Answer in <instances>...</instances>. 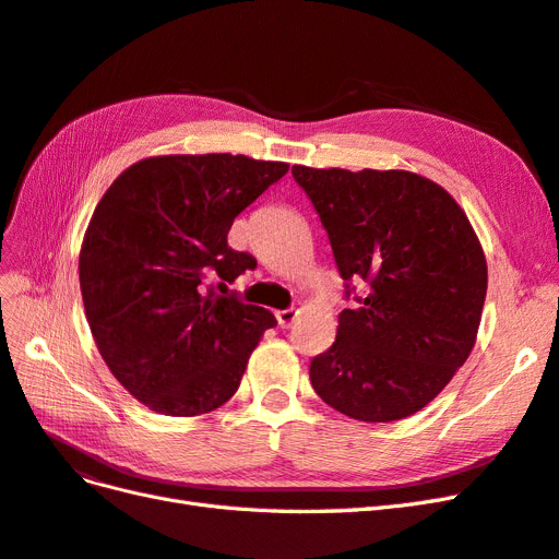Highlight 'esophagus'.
I'll return each mask as SVG.
<instances>
[{
    "mask_svg": "<svg viewBox=\"0 0 559 559\" xmlns=\"http://www.w3.org/2000/svg\"><path fill=\"white\" fill-rule=\"evenodd\" d=\"M298 319V310L296 308H286V310H277V324L282 329H292L294 321Z\"/></svg>",
    "mask_w": 559,
    "mask_h": 559,
    "instance_id": "1",
    "label": "esophagus"
}]
</instances>
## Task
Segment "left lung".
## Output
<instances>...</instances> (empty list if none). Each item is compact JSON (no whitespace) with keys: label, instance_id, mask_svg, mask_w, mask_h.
<instances>
[{"label":"left lung","instance_id":"8db88e82","mask_svg":"<svg viewBox=\"0 0 559 559\" xmlns=\"http://www.w3.org/2000/svg\"><path fill=\"white\" fill-rule=\"evenodd\" d=\"M329 233L345 298L335 343L310 364L331 408L394 421L443 392L476 343L487 263L466 214L441 186L403 170L294 165Z\"/></svg>","mask_w":559,"mask_h":559}]
</instances>
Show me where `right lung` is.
Returning <instances> with one entry per match:
<instances>
[{
	"instance_id": "add662e5",
	"label": "right lung",
	"mask_w": 559,
	"mask_h": 559,
	"mask_svg": "<svg viewBox=\"0 0 559 559\" xmlns=\"http://www.w3.org/2000/svg\"><path fill=\"white\" fill-rule=\"evenodd\" d=\"M289 165L247 156H158L130 165L97 202L79 280L99 354L146 408L193 417L238 392L275 314L218 296L257 267L228 230Z\"/></svg>"
}]
</instances>
